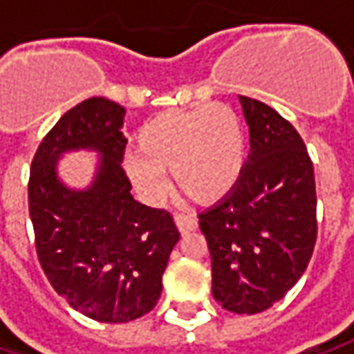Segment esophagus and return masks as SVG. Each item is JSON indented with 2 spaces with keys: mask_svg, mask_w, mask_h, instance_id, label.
Here are the masks:
<instances>
[{
  "mask_svg": "<svg viewBox=\"0 0 354 354\" xmlns=\"http://www.w3.org/2000/svg\"><path fill=\"white\" fill-rule=\"evenodd\" d=\"M174 222H176L178 230L182 234H188V232L198 227V220L194 216H188V214H174Z\"/></svg>",
  "mask_w": 354,
  "mask_h": 354,
  "instance_id": "obj_1",
  "label": "esophagus"
}]
</instances>
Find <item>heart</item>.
Segmentation results:
<instances>
[{"mask_svg":"<svg viewBox=\"0 0 354 354\" xmlns=\"http://www.w3.org/2000/svg\"><path fill=\"white\" fill-rule=\"evenodd\" d=\"M145 192L164 190V172L198 204H214L236 188L245 166V132L227 104H200L152 116L134 136V156L124 162Z\"/></svg>","mask_w":354,"mask_h":354,"instance_id":"b5f03b06","label":"heart"}]
</instances>
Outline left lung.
Wrapping results in <instances>:
<instances>
[{
    "label": "left lung",
    "instance_id": "8db88e82",
    "mask_svg": "<svg viewBox=\"0 0 354 354\" xmlns=\"http://www.w3.org/2000/svg\"><path fill=\"white\" fill-rule=\"evenodd\" d=\"M252 152L236 188L202 212L212 293L223 309L255 315L299 281L317 241L313 162L295 131L261 100L239 97Z\"/></svg>",
    "mask_w": 354,
    "mask_h": 354
}]
</instances>
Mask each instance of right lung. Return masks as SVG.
I'll use <instances>...</instances> for the list:
<instances>
[{
	"label": "right lung",
	"mask_w": 354,
	"mask_h": 354,
	"mask_svg": "<svg viewBox=\"0 0 354 354\" xmlns=\"http://www.w3.org/2000/svg\"><path fill=\"white\" fill-rule=\"evenodd\" d=\"M124 109L102 97L79 102L41 140L29 172V216L41 268L73 309L102 323H127L154 309L162 273L180 239L172 214L131 196L122 168ZM73 147L103 154L95 184L65 189L54 160Z\"/></svg>",
	"instance_id": "add662e5"
}]
</instances>
